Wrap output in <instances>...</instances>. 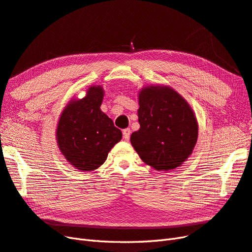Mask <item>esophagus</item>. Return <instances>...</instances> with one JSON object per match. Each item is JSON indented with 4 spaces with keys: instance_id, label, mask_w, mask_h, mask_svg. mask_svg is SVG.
I'll list each match as a JSON object with an SVG mask.
<instances>
[{
    "instance_id": "obj_1",
    "label": "esophagus",
    "mask_w": 252,
    "mask_h": 252,
    "mask_svg": "<svg viewBox=\"0 0 252 252\" xmlns=\"http://www.w3.org/2000/svg\"><path fill=\"white\" fill-rule=\"evenodd\" d=\"M122 135H124V139L126 141H127L130 139V136H131V130L130 128H125L124 131H122Z\"/></svg>"
}]
</instances>
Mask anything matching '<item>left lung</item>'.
Wrapping results in <instances>:
<instances>
[{
    "label": "left lung",
    "mask_w": 252,
    "mask_h": 252,
    "mask_svg": "<svg viewBox=\"0 0 252 252\" xmlns=\"http://www.w3.org/2000/svg\"><path fill=\"white\" fill-rule=\"evenodd\" d=\"M140 128L131 143L143 162L158 171L173 170L195 147L198 126L190 105L168 86H148L139 94Z\"/></svg>",
    "instance_id": "obj_1"
}]
</instances>
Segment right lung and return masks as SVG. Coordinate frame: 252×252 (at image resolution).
Returning a JSON list of instances; mask_svg holds the SVG:
<instances>
[{
	"label": "right lung",
	"instance_id": "add662e5",
	"mask_svg": "<svg viewBox=\"0 0 252 252\" xmlns=\"http://www.w3.org/2000/svg\"><path fill=\"white\" fill-rule=\"evenodd\" d=\"M102 99L101 86H92L84 98L69 102L60 117L57 127L59 149L78 170L99 168L122 137L113 120L100 110Z\"/></svg>",
	"mask_w": 252,
	"mask_h": 252
}]
</instances>
